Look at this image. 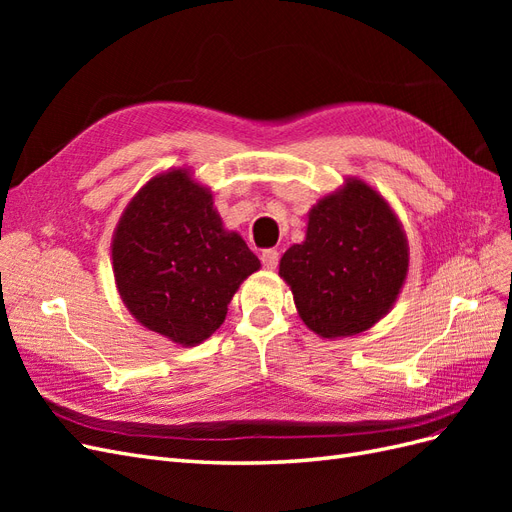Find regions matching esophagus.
<instances>
[{
	"label": "esophagus",
	"instance_id": "esophagus-1",
	"mask_svg": "<svg viewBox=\"0 0 512 512\" xmlns=\"http://www.w3.org/2000/svg\"><path fill=\"white\" fill-rule=\"evenodd\" d=\"M260 260H262V267H265L267 271H273L277 267V260H280V254H277L275 250H265L260 254Z\"/></svg>",
	"mask_w": 512,
	"mask_h": 512
}]
</instances>
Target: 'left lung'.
Returning <instances> with one entry per match:
<instances>
[{
	"label": "left lung",
	"instance_id": "8db88e82",
	"mask_svg": "<svg viewBox=\"0 0 512 512\" xmlns=\"http://www.w3.org/2000/svg\"><path fill=\"white\" fill-rule=\"evenodd\" d=\"M410 247L397 213L359 177L324 194L307 213L301 243L280 260L305 327L324 339L352 337L391 312L406 284Z\"/></svg>",
	"mask_w": 512,
	"mask_h": 512
}]
</instances>
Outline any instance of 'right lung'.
Instances as JSON below:
<instances>
[{
    "mask_svg": "<svg viewBox=\"0 0 512 512\" xmlns=\"http://www.w3.org/2000/svg\"><path fill=\"white\" fill-rule=\"evenodd\" d=\"M117 292L145 329L198 346L260 260L226 230L213 194L179 166L151 177L123 209L111 241Z\"/></svg>",
    "mask_w": 512,
    "mask_h": 512,
    "instance_id": "1",
    "label": "right lung"
}]
</instances>
